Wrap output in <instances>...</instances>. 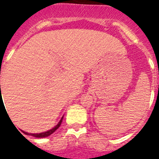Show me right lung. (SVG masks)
<instances>
[{"instance_id": "1", "label": "right lung", "mask_w": 159, "mask_h": 159, "mask_svg": "<svg viewBox=\"0 0 159 159\" xmlns=\"http://www.w3.org/2000/svg\"><path fill=\"white\" fill-rule=\"evenodd\" d=\"M0 86H1V85H0ZM62 119H63V116L61 117V120H60V122H59V123H58V124H57V125H56V126H55V127H54L53 129H49V130H48V131H45V132H42V133H39V134L38 133H37V134H31V133H30H30H28V132H24V131H23V132H24V134H26V135L34 136V138H46V137H48L49 135H51L52 133H54V132H55V131H56V130H57V129H58L59 127H60V125H61V122H62Z\"/></svg>"}]
</instances>
